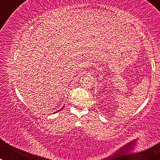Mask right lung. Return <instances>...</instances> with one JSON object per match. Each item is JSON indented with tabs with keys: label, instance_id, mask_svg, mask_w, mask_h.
<instances>
[{
	"label": "right lung",
	"instance_id": "right-lung-1",
	"mask_svg": "<svg viewBox=\"0 0 160 160\" xmlns=\"http://www.w3.org/2000/svg\"><path fill=\"white\" fill-rule=\"evenodd\" d=\"M63 107H64V106H62V108H60V110H59V111H60V110H62V108H63ZM58 111H56V112H58ZM56 112H55V113H56Z\"/></svg>",
	"mask_w": 160,
	"mask_h": 160
}]
</instances>
